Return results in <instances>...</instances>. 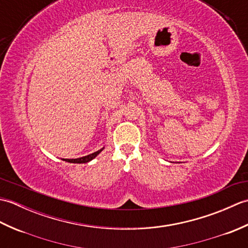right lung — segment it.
<instances>
[{
	"mask_svg": "<svg viewBox=\"0 0 248 248\" xmlns=\"http://www.w3.org/2000/svg\"><path fill=\"white\" fill-rule=\"evenodd\" d=\"M102 150H103V148L96 151V152H93V154H92V155L78 157V159H62V161H66V162H69V163H77V164H81V163H87L89 161H92L93 159H94V157H96Z\"/></svg>",
	"mask_w": 248,
	"mask_h": 248,
	"instance_id": "obj_1",
	"label": "right lung"
}]
</instances>
